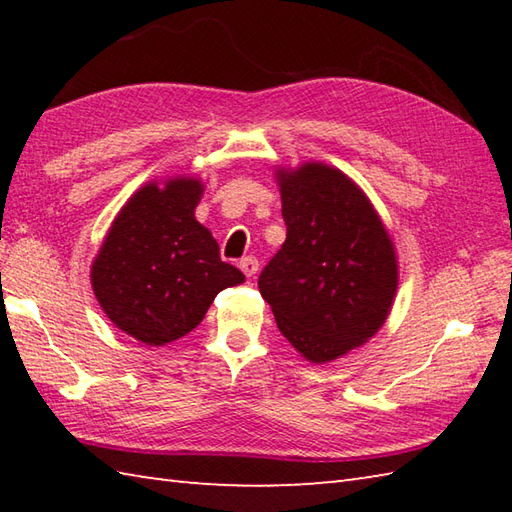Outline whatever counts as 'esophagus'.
I'll return each instance as SVG.
<instances>
[{
    "label": "esophagus",
    "instance_id": "1",
    "mask_svg": "<svg viewBox=\"0 0 512 512\" xmlns=\"http://www.w3.org/2000/svg\"><path fill=\"white\" fill-rule=\"evenodd\" d=\"M239 268H242V273H244L246 277H255V273L259 270V262H257V259H255L253 255H248V257L239 259Z\"/></svg>",
    "mask_w": 512,
    "mask_h": 512
}]
</instances>
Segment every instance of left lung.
I'll list each match as a JSON object with an SVG mask.
<instances>
[{
  "label": "left lung",
  "mask_w": 512,
  "mask_h": 512,
  "mask_svg": "<svg viewBox=\"0 0 512 512\" xmlns=\"http://www.w3.org/2000/svg\"><path fill=\"white\" fill-rule=\"evenodd\" d=\"M286 242L259 275L279 332L330 363L380 330L398 288L387 228L367 195L323 162L279 169Z\"/></svg>",
  "instance_id": "obj_1"
}]
</instances>
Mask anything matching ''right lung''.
Wrapping results in <instances>:
<instances>
[{
    "instance_id": "right-lung-1",
    "label": "right lung",
    "mask_w": 512,
    "mask_h": 512,
    "mask_svg": "<svg viewBox=\"0 0 512 512\" xmlns=\"http://www.w3.org/2000/svg\"><path fill=\"white\" fill-rule=\"evenodd\" d=\"M202 191L198 178L145 184L118 211L94 259L90 277L103 312L140 343L165 345L189 334L217 292L244 281L195 220Z\"/></svg>"
}]
</instances>
